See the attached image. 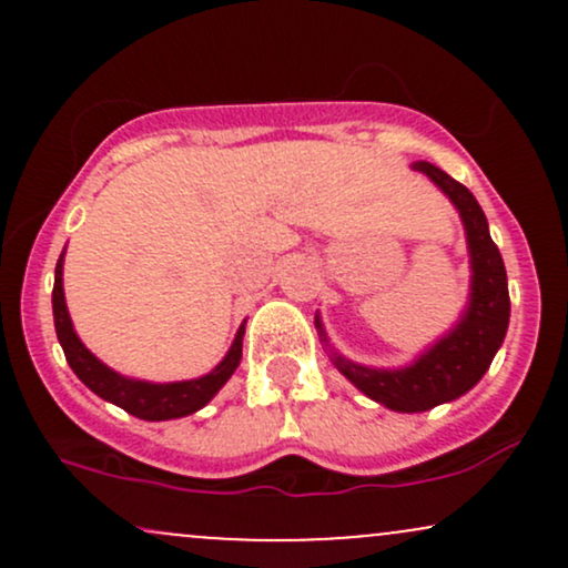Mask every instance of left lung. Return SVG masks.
<instances>
[{
	"instance_id": "obj_1",
	"label": "left lung",
	"mask_w": 568,
	"mask_h": 568,
	"mask_svg": "<svg viewBox=\"0 0 568 568\" xmlns=\"http://www.w3.org/2000/svg\"><path fill=\"white\" fill-rule=\"evenodd\" d=\"M416 171L438 184L448 200L454 202L465 221L467 245H470L473 285L470 306L465 317L446 338L425 352L414 366L400 371L366 368L334 355L336 368L355 384L361 393L382 406L414 414L456 400L480 382L497 355L501 338L510 323V293H507V272L499 247L488 234V221L480 211L478 200L465 184L443 173L429 162H416Z\"/></svg>"
}]
</instances>
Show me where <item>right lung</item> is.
<instances>
[{"label":"right lung","mask_w":568,"mask_h":568,"mask_svg":"<svg viewBox=\"0 0 568 568\" xmlns=\"http://www.w3.org/2000/svg\"><path fill=\"white\" fill-rule=\"evenodd\" d=\"M53 317H55V334L61 342L63 355H67L71 371H74L80 379L93 389L95 395H101L103 400L114 403V406L125 408L128 414L139 416L146 422H165V419H179V416L194 414L211 400L213 395L224 387L226 379L234 374V368L240 366V357H243V334L245 325H240L234 344L226 352L224 361L207 376L192 382H173V384H149V382H135L125 379L116 371L106 368L101 361L80 342V336L74 334V325H71L67 298H63V256L55 264V285H53Z\"/></svg>","instance_id":"1"}]
</instances>
